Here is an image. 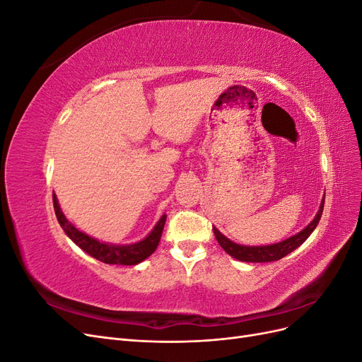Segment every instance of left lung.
Here are the masks:
<instances>
[{"instance_id": "left-lung-1", "label": "left lung", "mask_w": 362, "mask_h": 362, "mask_svg": "<svg viewBox=\"0 0 362 362\" xmlns=\"http://www.w3.org/2000/svg\"><path fill=\"white\" fill-rule=\"evenodd\" d=\"M323 206H325V198L320 204V210L317 213V216L314 217V221L306 226L303 231H300L299 234H296L287 240H284L281 243H275L270 246H242V245H235L231 240H228L223 234H221L217 231L216 228H213L214 235L217 238L218 245L223 247V250L226 254H229L231 257H234L235 259L240 261H246V262H269V261H278L281 258H284L286 255H288L290 252H293L294 249H298L306 238L311 235V233L315 229V226L319 225V221L323 213Z\"/></svg>"}]
</instances>
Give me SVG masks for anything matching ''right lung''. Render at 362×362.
Returning <instances> with one entry per match:
<instances>
[{
	"instance_id": "obj_1",
	"label": "right lung",
	"mask_w": 362,
	"mask_h": 362,
	"mask_svg": "<svg viewBox=\"0 0 362 362\" xmlns=\"http://www.w3.org/2000/svg\"><path fill=\"white\" fill-rule=\"evenodd\" d=\"M52 202H54V211H56L57 221L63 228V231L66 233V235L75 245H78L84 252H87V254L105 262V264L134 266L137 262L146 259L149 255L154 254V250L157 249L164 223H166V216H163L158 221V223L156 225V228L152 229V233L145 240H141V242L136 245H129V246H113V245L98 242V240L80 233L78 229L72 226L68 222V218L62 213L56 194H52Z\"/></svg>"
}]
</instances>
